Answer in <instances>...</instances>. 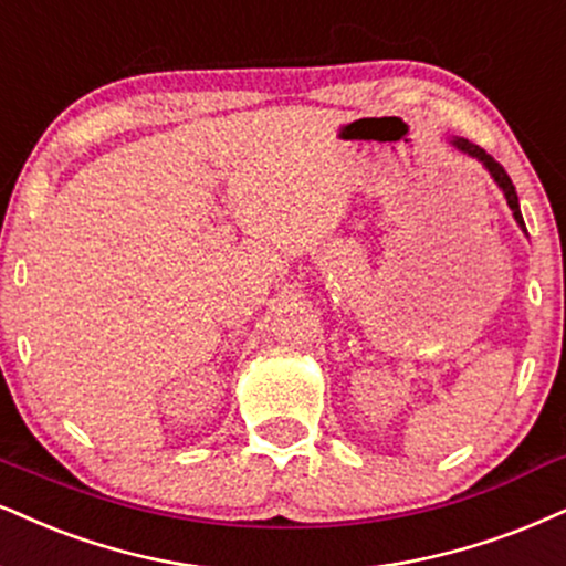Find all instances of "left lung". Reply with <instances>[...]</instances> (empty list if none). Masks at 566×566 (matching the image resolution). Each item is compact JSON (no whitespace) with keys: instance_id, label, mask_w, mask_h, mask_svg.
Returning <instances> with one entry per match:
<instances>
[{"instance_id":"1","label":"left lung","mask_w":566,"mask_h":566,"mask_svg":"<svg viewBox=\"0 0 566 566\" xmlns=\"http://www.w3.org/2000/svg\"><path fill=\"white\" fill-rule=\"evenodd\" d=\"M451 144L457 146L459 151H464V155L475 157V159H480V163L485 165V170L491 172V178L496 180L501 191H504V197H506V205H509V209H512V214H514V220H517V226H520L522 230H525V220H522V212H520V199H517V191H514V184H512V178L506 176V170H504V167H501V165L496 163V159H493L491 155H488L485 149H480L478 144L467 142V138H453ZM525 233H527V230H525Z\"/></svg>"}]
</instances>
